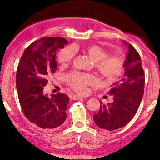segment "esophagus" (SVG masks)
<instances>
[{
	"label": "esophagus",
	"mask_w": 160,
	"mask_h": 160,
	"mask_svg": "<svg viewBox=\"0 0 160 160\" xmlns=\"http://www.w3.org/2000/svg\"><path fill=\"white\" fill-rule=\"evenodd\" d=\"M82 97H80V96H77V95H72L71 96V99L73 100H78V99H82Z\"/></svg>",
	"instance_id": "esophagus-1"
}]
</instances>
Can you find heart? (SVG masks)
<instances>
[{
  "instance_id": "1",
  "label": "heart",
  "mask_w": 160,
  "mask_h": 160,
  "mask_svg": "<svg viewBox=\"0 0 160 160\" xmlns=\"http://www.w3.org/2000/svg\"><path fill=\"white\" fill-rule=\"evenodd\" d=\"M82 49L94 61L95 68L103 78L111 81L119 76L123 67V62L119 55L107 56V53L105 49L97 45H87L82 46ZM73 55V48L66 47L59 52L58 59L61 64H66L71 61ZM66 81L76 92L85 94L87 92L88 86L96 83L97 79L90 74L72 73L66 77Z\"/></svg>"
}]
</instances>
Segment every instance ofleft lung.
Returning <instances> with one entry per match:
<instances>
[{"label": "left lung", "instance_id": "left-lung-1", "mask_svg": "<svg viewBox=\"0 0 160 160\" xmlns=\"http://www.w3.org/2000/svg\"><path fill=\"white\" fill-rule=\"evenodd\" d=\"M123 43L128 47L123 78L114 82L108 92L113 97L112 102L101 104L98 112L94 114L96 125L107 131L127 125L136 114L143 96L145 76L140 56L131 44L124 41Z\"/></svg>", "mask_w": 160, "mask_h": 160}]
</instances>
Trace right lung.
I'll return each instance as SVG.
<instances>
[{"label": "right lung", "instance_id": "obj_1", "mask_svg": "<svg viewBox=\"0 0 160 160\" xmlns=\"http://www.w3.org/2000/svg\"><path fill=\"white\" fill-rule=\"evenodd\" d=\"M67 40L59 37H45L25 49L18 66L16 86L20 105L32 123L44 129L60 127L66 118L70 101L65 94L48 97L43 94L48 78L57 70L56 54Z\"/></svg>", "mask_w": 160, "mask_h": 160}]
</instances>
